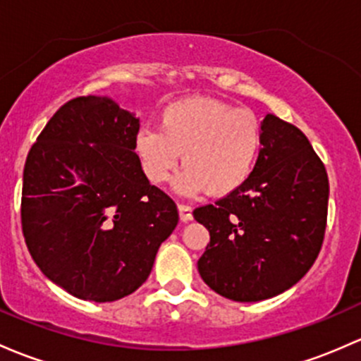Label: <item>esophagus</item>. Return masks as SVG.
Segmentation results:
<instances>
[{
  "instance_id": "obj_1",
  "label": "esophagus",
  "mask_w": 361,
  "mask_h": 361,
  "mask_svg": "<svg viewBox=\"0 0 361 361\" xmlns=\"http://www.w3.org/2000/svg\"><path fill=\"white\" fill-rule=\"evenodd\" d=\"M178 212H180V219L183 223H188L193 219V214H192V207L190 206H185V204H180L178 206Z\"/></svg>"
}]
</instances>
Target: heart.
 Here are the masks:
<instances>
[{
    "mask_svg": "<svg viewBox=\"0 0 361 361\" xmlns=\"http://www.w3.org/2000/svg\"><path fill=\"white\" fill-rule=\"evenodd\" d=\"M263 130L252 112L212 98H183L168 105L157 128L136 135L135 149L154 185L169 180L183 162L178 190L225 197L238 190L259 157Z\"/></svg>",
    "mask_w": 361,
    "mask_h": 361,
    "instance_id": "obj_1",
    "label": "heart"
}]
</instances>
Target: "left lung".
Instances as JSON below:
<instances>
[{
    "label": "left lung",
    "instance_id": "left-lung-1",
    "mask_svg": "<svg viewBox=\"0 0 361 361\" xmlns=\"http://www.w3.org/2000/svg\"><path fill=\"white\" fill-rule=\"evenodd\" d=\"M263 149L238 190L197 207L193 218L209 230L197 261L212 290L238 302L270 299L308 273L324 242L329 178L305 136L267 114Z\"/></svg>",
    "mask_w": 361,
    "mask_h": 361
}]
</instances>
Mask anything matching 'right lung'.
<instances>
[{"label": "right lung", "instance_id": "right-lung-1", "mask_svg": "<svg viewBox=\"0 0 361 361\" xmlns=\"http://www.w3.org/2000/svg\"><path fill=\"white\" fill-rule=\"evenodd\" d=\"M138 131L135 112L88 94L60 107L27 155L25 244L44 276L74 298L133 294L178 225L176 204L143 173Z\"/></svg>", "mask_w": 361, "mask_h": 361}]
</instances>
